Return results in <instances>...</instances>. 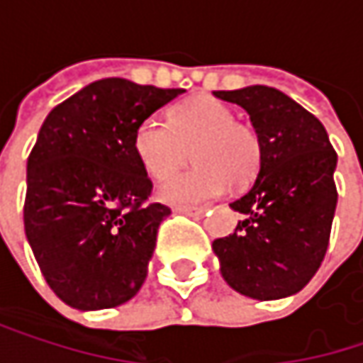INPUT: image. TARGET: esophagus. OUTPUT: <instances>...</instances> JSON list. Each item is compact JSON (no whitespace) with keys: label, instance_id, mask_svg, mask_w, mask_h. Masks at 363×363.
Returning a JSON list of instances; mask_svg holds the SVG:
<instances>
[{"label":"esophagus","instance_id":"1","mask_svg":"<svg viewBox=\"0 0 363 363\" xmlns=\"http://www.w3.org/2000/svg\"><path fill=\"white\" fill-rule=\"evenodd\" d=\"M174 212H179V214H186V216H195V218H199V216H203L206 208H197V206H177V208H174Z\"/></svg>","mask_w":363,"mask_h":363}]
</instances>
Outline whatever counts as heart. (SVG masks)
Here are the masks:
<instances>
[{
  "label": "heart",
  "mask_w": 363,
  "mask_h": 363,
  "mask_svg": "<svg viewBox=\"0 0 363 363\" xmlns=\"http://www.w3.org/2000/svg\"><path fill=\"white\" fill-rule=\"evenodd\" d=\"M134 153L143 170L164 181L195 157V168L164 182L157 197L168 203H199L229 184L246 186L260 168V138L252 125L214 96L197 94L170 111V123L149 117L134 132Z\"/></svg>",
  "instance_id": "obj_1"
}]
</instances>
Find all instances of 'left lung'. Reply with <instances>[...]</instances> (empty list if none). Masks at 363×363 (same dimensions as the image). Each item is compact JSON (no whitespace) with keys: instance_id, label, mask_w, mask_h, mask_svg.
<instances>
[{"instance_id":"1","label":"left lung","mask_w":363,"mask_h":363,"mask_svg":"<svg viewBox=\"0 0 363 363\" xmlns=\"http://www.w3.org/2000/svg\"><path fill=\"white\" fill-rule=\"evenodd\" d=\"M240 105L260 138L254 184L233 203L235 231L212 242L223 279L256 301L301 292L320 269L336 210V153L322 121L269 86L218 90Z\"/></svg>"}]
</instances>
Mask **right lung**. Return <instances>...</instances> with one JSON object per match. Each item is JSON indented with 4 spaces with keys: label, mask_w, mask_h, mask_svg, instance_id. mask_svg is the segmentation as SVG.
Listing matches in <instances>:
<instances>
[{
    "label": "right lung",
    "mask_w": 363,
    "mask_h": 363,
    "mask_svg": "<svg viewBox=\"0 0 363 363\" xmlns=\"http://www.w3.org/2000/svg\"><path fill=\"white\" fill-rule=\"evenodd\" d=\"M184 90L99 79L50 111L27 160L25 233L54 294L73 309L128 303L147 279L170 208L134 153L140 121Z\"/></svg>",
    "instance_id": "add662e5"
}]
</instances>
